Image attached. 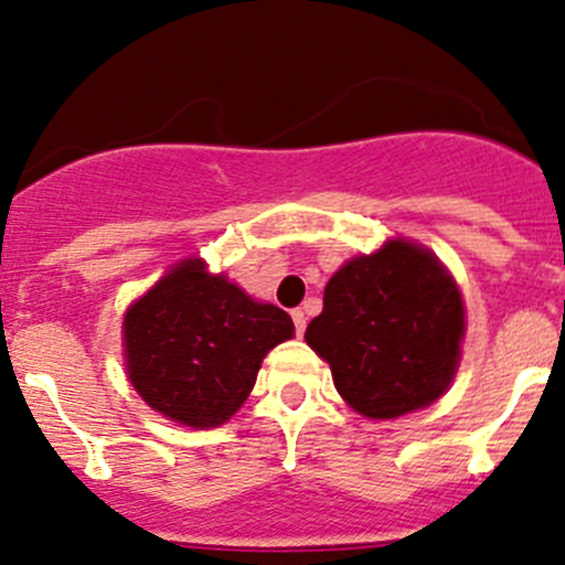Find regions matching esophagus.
Returning <instances> with one entry per match:
<instances>
[{"label":"esophagus","instance_id":"1","mask_svg":"<svg viewBox=\"0 0 565 565\" xmlns=\"http://www.w3.org/2000/svg\"><path fill=\"white\" fill-rule=\"evenodd\" d=\"M292 322H295V333L303 335L306 333V315L300 309L292 311Z\"/></svg>","mask_w":565,"mask_h":565}]
</instances>
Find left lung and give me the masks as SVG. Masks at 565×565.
I'll use <instances>...</instances> for the list:
<instances>
[{"instance_id": "8db88e82", "label": "left lung", "mask_w": 565, "mask_h": 565, "mask_svg": "<svg viewBox=\"0 0 565 565\" xmlns=\"http://www.w3.org/2000/svg\"><path fill=\"white\" fill-rule=\"evenodd\" d=\"M461 339L457 281L429 248L402 237L339 267L306 328L341 398L374 420L435 404L457 374Z\"/></svg>"}]
</instances>
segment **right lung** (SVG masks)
<instances>
[{
    "instance_id": "1",
    "label": "right lung",
    "mask_w": 565,
    "mask_h": 565,
    "mask_svg": "<svg viewBox=\"0 0 565 565\" xmlns=\"http://www.w3.org/2000/svg\"><path fill=\"white\" fill-rule=\"evenodd\" d=\"M292 333L287 311L256 303L202 259H182L125 311V366L163 418L213 429L243 407L262 358Z\"/></svg>"
}]
</instances>
